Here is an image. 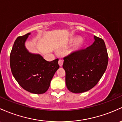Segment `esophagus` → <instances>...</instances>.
<instances>
[{
    "instance_id": "1",
    "label": "esophagus",
    "mask_w": 122,
    "mask_h": 122,
    "mask_svg": "<svg viewBox=\"0 0 122 122\" xmlns=\"http://www.w3.org/2000/svg\"><path fill=\"white\" fill-rule=\"evenodd\" d=\"M63 60H59L58 61V64L60 66H62V65H63Z\"/></svg>"
}]
</instances>
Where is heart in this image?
<instances>
[{
	"mask_svg": "<svg viewBox=\"0 0 122 122\" xmlns=\"http://www.w3.org/2000/svg\"><path fill=\"white\" fill-rule=\"evenodd\" d=\"M81 41H78V45H81Z\"/></svg>",
	"mask_w": 122,
	"mask_h": 122,
	"instance_id": "heart-1",
	"label": "heart"
}]
</instances>
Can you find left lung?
<instances>
[{
  "label": "left lung",
  "instance_id": "8db88e82",
  "mask_svg": "<svg viewBox=\"0 0 122 122\" xmlns=\"http://www.w3.org/2000/svg\"><path fill=\"white\" fill-rule=\"evenodd\" d=\"M94 41L85 49L64 58L65 83L73 93H81L94 87L106 71L108 56L104 41L94 36Z\"/></svg>",
  "mask_w": 122,
  "mask_h": 122
}]
</instances>
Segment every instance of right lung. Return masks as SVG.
<instances>
[{"label": "right lung", "mask_w": 122, "mask_h": 122, "mask_svg": "<svg viewBox=\"0 0 122 122\" xmlns=\"http://www.w3.org/2000/svg\"><path fill=\"white\" fill-rule=\"evenodd\" d=\"M29 35L18 37L14 41L10 56V68L16 81L24 90L33 94H43L60 68L58 59L47 61L41 54L29 52L25 47Z\"/></svg>", "instance_id": "1"}]
</instances>
